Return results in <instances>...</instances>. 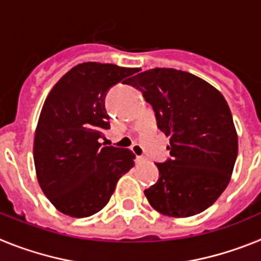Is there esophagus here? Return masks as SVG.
Listing matches in <instances>:
<instances>
[{
    "mask_svg": "<svg viewBox=\"0 0 261 261\" xmlns=\"http://www.w3.org/2000/svg\"><path fill=\"white\" fill-rule=\"evenodd\" d=\"M136 162H137V163H145V162H146V158H145V156L138 155L137 158H136Z\"/></svg>",
    "mask_w": 261,
    "mask_h": 261,
    "instance_id": "esophagus-1",
    "label": "esophagus"
}]
</instances>
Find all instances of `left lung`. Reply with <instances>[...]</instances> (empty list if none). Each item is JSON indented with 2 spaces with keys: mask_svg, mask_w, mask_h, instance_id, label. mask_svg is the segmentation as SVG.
<instances>
[{
  "mask_svg": "<svg viewBox=\"0 0 261 261\" xmlns=\"http://www.w3.org/2000/svg\"><path fill=\"white\" fill-rule=\"evenodd\" d=\"M170 136L171 158L155 163L159 179L145 190L149 204L175 218L199 214L221 196L238 155V136L222 94L188 71L155 68L130 78Z\"/></svg>",
  "mask_w": 261,
  "mask_h": 261,
  "instance_id": "obj_1",
  "label": "left lung"
}]
</instances>
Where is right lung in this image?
I'll list each match as a JSON object with an SVG mask.
<instances>
[{"label":"right lung","mask_w":261,"mask_h":261,"mask_svg":"<svg viewBox=\"0 0 261 261\" xmlns=\"http://www.w3.org/2000/svg\"><path fill=\"white\" fill-rule=\"evenodd\" d=\"M135 73L114 64L82 62L48 94L36 126L34 162L41 191L61 213L84 218L102 211L117 180L135 166L129 149L99 142L110 129L106 94Z\"/></svg>","instance_id":"add662e5"}]
</instances>
